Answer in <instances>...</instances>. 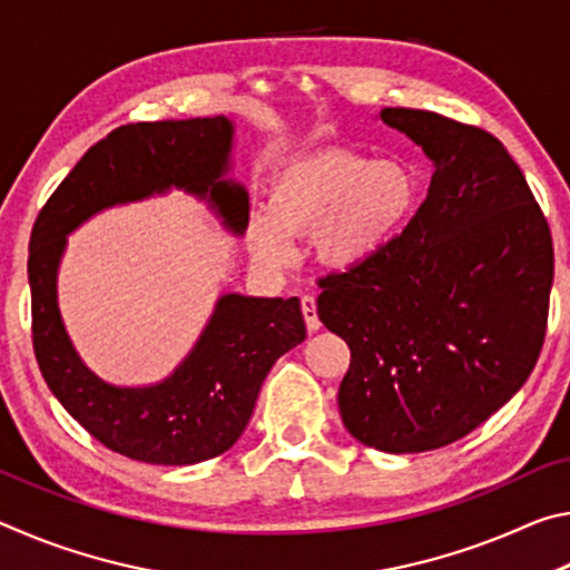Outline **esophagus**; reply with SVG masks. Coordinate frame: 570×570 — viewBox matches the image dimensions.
Returning <instances> with one entry per match:
<instances>
[{"label": "esophagus", "mask_w": 570, "mask_h": 570, "mask_svg": "<svg viewBox=\"0 0 570 570\" xmlns=\"http://www.w3.org/2000/svg\"><path fill=\"white\" fill-rule=\"evenodd\" d=\"M302 314H304V322H306V330L308 332H320V316H316V302L314 296H302Z\"/></svg>", "instance_id": "1"}]
</instances>
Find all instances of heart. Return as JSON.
<instances>
[{
	"instance_id": "heart-1",
	"label": "heart",
	"mask_w": 570,
	"mask_h": 570,
	"mask_svg": "<svg viewBox=\"0 0 570 570\" xmlns=\"http://www.w3.org/2000/svg\"><path fill=\"white\" fill-rule=\"evenodd\" d=\"M420 190V178L402 160L312 153L274 176L268 214L248 218V250L258 266L276 272L292 262V238L314 234L316 262L332 272H356L394 244Z\"/></svg>"
}]
</instances>
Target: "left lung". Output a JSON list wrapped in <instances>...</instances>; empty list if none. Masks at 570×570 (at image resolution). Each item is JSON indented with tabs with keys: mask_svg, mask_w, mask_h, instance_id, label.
<instances>
[{
	"mask_svg": "<svg viewBox=\"0 0 570 570\" xmlns=\"http://www.w3.org/2000/svg\"><path fill=\"white\" fill-rule=\"evenodd\" d=\"M380 120L432 160L428 198L380 258L322 278L316 312L350 344L344 428L366 448H445L523 387L546 336L553 240L493 135L438 112Z\"/></svg>",
	"mask_w": 570,
	"mask_h": 570,
	"instance_id": "obj_1",
	"label": "left lung"
}]
</instances>
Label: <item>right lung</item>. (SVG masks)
Masks as SVG:
<instances>
[{"mask_svg": "<svg viewBox=\"0 0 570 570\" xmlns=\"http://www.w3.org/2000/svg\"><path fill=\"white\" fill-rule=\"evenodd\" d=\"M234 135L226 115L122 125L85 153L32 228L27 274L42 377L95 440L130 460L196 465L226 452L246 430L268 370L306 340L296 296L224 294L168 377L125 387L95 374L65 330L57 272L67 236L102 210L176 188L204 200L228 234H246L248 193L228 178Z\"/></svg>", "mask_w": 570, "mask_h": 570, "instance_id": "1", "label": "right lung"}]
</instances>
